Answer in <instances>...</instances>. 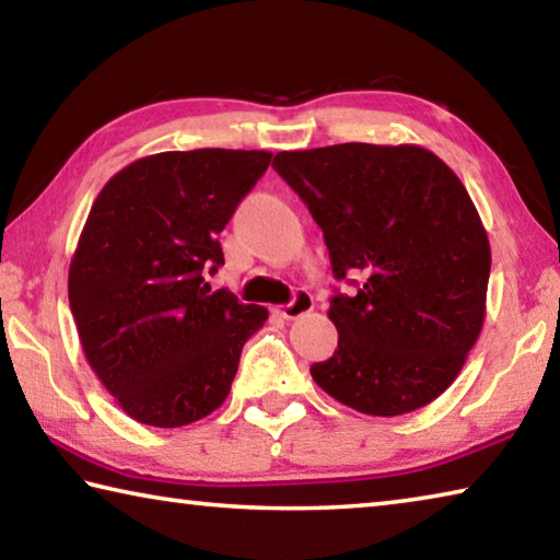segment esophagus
<instances>
[{
    "instance_id": "esophagus-1",
    "label": "esophagus",
    "mask_w": 560,
    "mask_h": 560,
    "mask_svg": "<svg viewBox=\"0 0 560 560\" xmlns=\"http://www.w3.org/2000/svg\"><path fill=\"white\" fill-rule=\"evenodd\" d=\"M308 311H314V296H311L308 291L299 289L289 303H283V306L277 308V314L281 318L293 320V318H301L303 314H308Z\"/></svg>"
}]
</instances>
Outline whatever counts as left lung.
Wrapping results in <instances>:
<instances>
[{
	"instance_id": "8db88e82",
	"label": "left lung",
	"mask_w": 560,
	"mask_h": 560,
	"mask_svg": "<svg viewBox=\"0 0 560 560\" xmlns=\"http://www.w3.org/2000/svg\"><path fill=\"white\" fill-rule=\"evenodd\" d=\"M273 170L324 230L338 350L311 365L353 410H420L459 375L485 324L489 240L459 177L417 145L343 143L283 150ZM355 276V280H348Z\"/></svg>"
}]
</instances>
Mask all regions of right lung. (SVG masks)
Wrapping results in <instances>:
<instances>
[{"label": "right lung", "instance_id": "add662e5", "mask_svg": "<svg viewBox=\"0 0 560 560\" xmlns=\"http://www.w3.org/2000/svg\"><path fill=\"white\" fill-rule=\"evenodd\" d=\"M267 150L200 148L140 158L101 189L69 269L89 365L122 412L183 428L214 412L269 311L210 291L220 232L267 173Z\"/></svg>", "mask_w": 560, "mask_h": 560}]
</instances>
